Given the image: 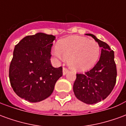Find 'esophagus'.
<instances>
[{"label": "esophagus", "mask_w": 126, "mask_h": 126, "mask_svg": "<svg viewBox=\"0 0 126 126\" xmlns=\"http://www.w3.org/2000/svg\"><path fill=\"white\" fill-rule=\"evenodd\" d=\"M69 72V70L67 69V68H65V67H63V75H66V74H67Z\"/></svg>", "instance_id": "obj_1"}]
</instances>
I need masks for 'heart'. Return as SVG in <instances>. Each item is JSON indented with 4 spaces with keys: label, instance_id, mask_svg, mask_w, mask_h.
I'll return each instance as SVG.
<instances>
[{
    "label": "heart",
    "instance_id": "heart-1",
    "mask_svg": "<svg viewBox=\"0 0 126 126\" xmlns=\"http://www.w3.org/2000/svg\"><path fill=\"white\" fill-rule=\"evenodd\" d=\"M100 48L94 40L73 36L62 39L58 47L52 49V55L67 59L69 67L76 71H86L94 65L99 57Z\"/></svg>",
    "mask_w": 126,
    "mask_h": 126
}]
</instances>
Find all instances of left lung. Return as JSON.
<instances>
[{
    "label": "left lung",
    "mask_w": 126,
    "mask_h": 126,
    "mask_svg": "<svg viewBox=\"0 0 126 126\" xmlns=\"http://www.w3.org/2000/svg\"><path fill=\"white\" fill-rule=\"evenodd\" d=\"M86 35L92 36L99 44L101 48L100 57L91 70L84 74H76L73 89L78 99L93 105L105 99L110 94L116 83L117 69L114 52L108 44L93 34Z\"/></svg>",
    "instance_id": "1"
}]
</instances>
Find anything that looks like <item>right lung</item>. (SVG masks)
Returning a JSON list of instances; mask_svg holds the SVG:
<instances>
[{
	"label": "right lung",
	"instance_id": "1",
	"mask_svg": "<svg viewBox=\"0 0 126 126\" xmlns=\"http://www.w3.org/2000/svg\"><path fill=\"white\" fill-rule=\"evenodd\" d=\"M55 39V36L40 32L26 36L15 47L9 80L14 92L21 98L31 103L46 99L63 76L62 67L55 68L50 64Z\"/></svg>",
	"mask_w": 126,
	"mask_h": 126
}]
</instances>
